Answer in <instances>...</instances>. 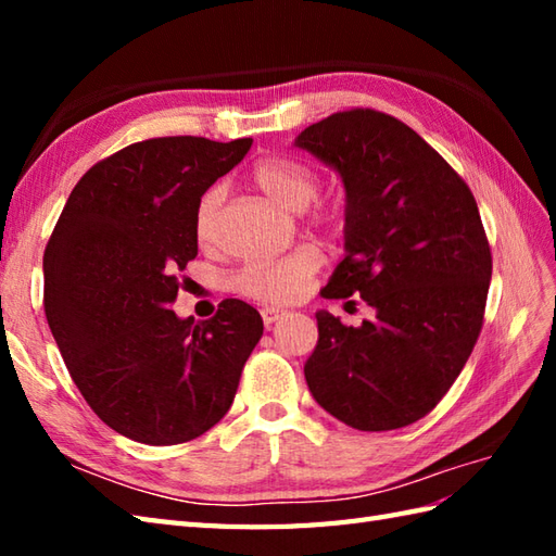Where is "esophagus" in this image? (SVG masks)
<instances>
[{"instance_id": "34e87169", "label": "esophagus", "mask_w": 556, "mask_h": 556, "mask_svg": "<svg viewBox=\"0 0 556 556\" xmlns=\"http://www.w3.org/2000/svg\"><path fill=\"white\" fill-rule=\"evenodd\" d=\"M260 315H263L265 325H271V323H277L281 315H287V311L279 308V305H263V308H260Z\"/></svg>"}]
</instances>
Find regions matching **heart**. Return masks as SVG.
Returning a JSON list of instances; mask_svg holds the SVG:
<instances>
[{
  "label": "heart",
  "mask_w": 556,
  "mask_h": 556,
  "mask_svg": "<svg viewBox=\"0 0 556 556\" xmlns=\"http://www.w3.org/2000/svg\"><path fill=\"white\" fill-rule=\"evenodd\" d=\"M251 176L260 191L291 212H303L317 195V176L296 160L265 157L255 164ZM217 205L219 188H210L195 210V236L200 243L210 239ZM320 263V253L305 245L271 263L243 267L236 277V289L263 301H293L308 289Z\"/></svg>",
  "instance_id": "heart-1"
}]
</instances>
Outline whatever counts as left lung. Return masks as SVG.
<instances>
[{
    "instance_id": "left-lung-1",
    "label": "left lung",
    "mask_w": 556,
    "mask_h": 556,
    "mask_svg": "<svg viewBox=\"0 0 556 556\" xmlns=\"http://www.w3.org/2000/svg\"><path fill=\"white\" fill-rule=\"evenodd\" d=\"M344 184V260L325 299L361 296L358 327L317 311L305 382L356 430H396L440 404L473 351L492 255L476 198L440 152L372 110L327 116L293 140Z\"/></svg>"
}]
</instances>
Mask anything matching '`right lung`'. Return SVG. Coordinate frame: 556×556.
Listing matches in <instances>:
<instances>
[{
    "mask_svg": "<svg viewBox=\"0 0 556 556\" xmlns=\"http://www.w3.org/2000/svg\"><path fill=\"white\" fill-rule=\"evenodd\" d=\"M251 138L172 136L134 143L83 174L45 248V315L66 368L102 422L169 446L217 425L263 337L239 299L212 320L169 305L198 255L195 210Z\"/></svg>",
    "mask_w": 556,
    "mask_h": 556,
    "instance_id": "add662e5",
    "label": "right lung"
}]
</instances>
